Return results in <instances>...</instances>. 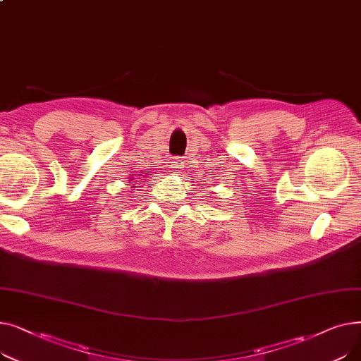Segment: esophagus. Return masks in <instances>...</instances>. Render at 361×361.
I'll return each instance as SVG.
<instances>
[{
    "instance_id": "obj_1",
    "label": "esophagus",
    "mask_w": 361,
    "mask_h": 361,
    "mask_svg": "<svg viewBox=\"0 0 361 361\" xmlns=\"http://www.w3.org/2000/svg\"><path fill=\"white\" fill-rule=\"evenodd\" d=\"M171 164H173V169L177 171V173H180V171H183V168H184V162L180 158H174V161Z\"/></svg>"
}]
</instances>
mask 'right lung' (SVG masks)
I'll list each match as a JSON object with an SVG mask.
<instances>
[{
  "label": "right lung",
  "mask_w": 361,
  "mask_h": 361,
  "mask_svg": "<svg viewBox=\"0 0 361 361\" xmlns=\"http://www.w3.org/2000/svg\"><path fill=\"white\" fill-rule=\"evenodd\" d=\"M146 174H147V171H146V173H145V174H140V177H145V176H146ZM131 180H135V178H131ZM131 180H130V183H133V181H131ZM135 183H137V180H136V181H135ZM130 188H136V185H135V184H133V185H131V187H130Z\"/></svg>",
  "instance_id": "add662e5"
}]
</instances>
